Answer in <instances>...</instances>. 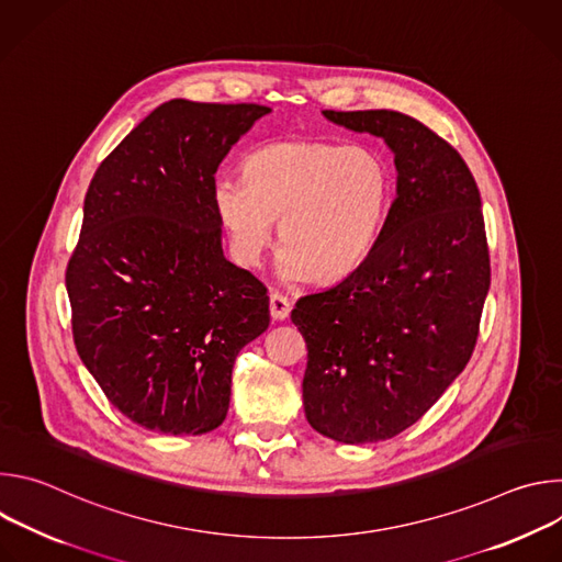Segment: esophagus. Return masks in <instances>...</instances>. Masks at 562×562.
Instances as JSON below:
<instances>
[{
	"instance_id": "obj_1",
	"label": "esophagus",
	"mask_w": 562,
	"mask_h": 562,
	"mask_svg": "<svg viewBox=\"0 0 562 562\" xmlns=\"http://www.w3.org/2000/svg\"><path fill=\"white\" fill-rule=\"evenodd\" d=\"M269 308H271L273 319H286L289 313H291V302L286 300V295L273 291V293L269 295Z\"/></svg>"
}]
</instances>
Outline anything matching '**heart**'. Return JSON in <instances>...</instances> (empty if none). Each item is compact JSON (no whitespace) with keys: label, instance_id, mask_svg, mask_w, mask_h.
I'll return each instance as SVG.
<instances>
[{"label":"heart","instance_id":"b5f03b06","mask_svg":"<svg viewBox=\"0 0 562 562\" xmlns=\"http://www.w3.org/2000/svg\"><path fill=\"white\" fill-rule=\"evenodd\" d=\"M245 176H217L213 206L233 258L258 267L280 220L284 280H336L373 251L393 202L384 155L364 144L273 142L249 155Z\"/></svg>","mask_w":562,"mask_h":562}]
</instances>
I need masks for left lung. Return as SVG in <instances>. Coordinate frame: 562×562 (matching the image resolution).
Masks as SVG:
<instances>
[{
    "instance_id": "1",
    "label": "left lung",
    "mask_w": 562,
    "mask_h": 562,
    "mask_svg": "<svg viewBox=\"0 0 562 562\" xmlns=\"http://www.w3.org/2000/svg\"><path fill=\"white\" fill-rule=\"evenodd\" d=\"M325 117L382 137L397 169L373 251L291 311L308 351V425L362 445L412 427L467 367L492 284L490 247L475 180L447 139L397 111Z\"/></svg>"
}]
</instances>
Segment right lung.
<instances>
[{
	"instance_id": "obj_1",
	"label": "right lung",
	"mask_w": 562,
	"mask_h": 562,
	"mask_svg": "<svg viewBox=\"0 0 562 562\" xmlns=\"http://www.w3.org/2000/svg\"><path fill=\"white\" fill-rule=\"evenodd\" d=\"M260 104L171 100L98 167L66 267L72 340L109 403L144 429L200 436L269 327L267 286L222 254L213 182Z\"/></svg>"
}]
</instances>
